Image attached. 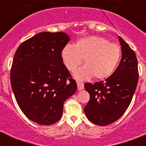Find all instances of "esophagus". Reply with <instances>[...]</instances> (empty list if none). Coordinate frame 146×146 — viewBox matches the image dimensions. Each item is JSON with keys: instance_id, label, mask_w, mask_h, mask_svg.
<instances>
[{"instance_id": "esophagus-1", "label": "esophagus", "mask_w": 146, "mask_h": 146, "mask_svg": "<svg viewBox=\"0 0 146 146\" xmlns=\"http://www.w3.org/2000/svg\"><path fill=\"white\" fill-rule=\"evenodd\" d=\"M77 89L78 90H82V89H84V84L82 82L77 81Z\"/></svg>"}]
</instances>
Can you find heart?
<instances>
[{
    "instance_id": "heart-1",
    "label": "heart",
    "mask_w": 146,
    "mask_h": 146,
    "mask_svg": "<svg viewBox=\"0 0 146 146\" xmlns=\"http://www.w3.org/2000/svg\"><path fill=\"white\" fill-rule=\"evenodd\" d=\"M121 56L119 45L98 36H89L78 40L74 46L64 48L61 57L70 71H74L84 60V67L74 73L77 79L87 80L93 76L104 80L114 72Z\"/></svg>"
}]
</instances>
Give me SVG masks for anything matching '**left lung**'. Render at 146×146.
Returning a JSON list of instances; mask_svg holds the SVG:
<instances>
[{
    "label": "left lung",
    "mask_w": 146,
    "mask_h": 146,
    "mask_svg": "<svg viewBox=\"0 0 146 146\" xmlns=\"http://www.w3.org/2000/svg\"><path fill=\"white\" fill-rule=\"evenodd\" d=\"M122 58L114 73L104 81L94 84L87 82L85 89L90 100L84 108L86 117L92 123L106 126L121 117L129 107L139 79L136 54L119 36Z\"/></svg>",
    "instance_id": "obj_1"
}]
</instances>
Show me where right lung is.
<instances>
[{
  "label": "right lung",
  "instance_id": "1",
  "mask_svg": "<svg viewBox=\"0 0 146 146\" xmlns=\"http://www.w3.org/2000/svg\"><path fill=\"white\" fill-rule=\"evenodd\" d=\"M69 41L66 33L43 32L23 42L15 53L10 71L12 90L23 113L36 123L58 121L64 102L76 91V82L61 57Z\"/></svg>",
  "mask_w": 146,
  "mask_h": 146
}]
</instances>
